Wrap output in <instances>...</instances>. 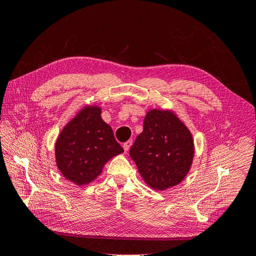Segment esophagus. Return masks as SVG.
<instances>
[{"instance_id": "obj_1", "label": "esophagus", "mask_w": 256, "mask_h": 256, "mask_svg": "<svg viewBox=\"0 0 256 256\" xmlns=\"http://www.w3.org/2000/svg\"><path fill=\"white\" fill-rule=\"evenodd\" d=\"M132 140H128V141H126V142L124 144L122 148H124V152H128V151H129V149H130V146H132Z\"/></svg>"}]
</instances>
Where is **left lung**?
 Segmentation results:
<instances>
[{
    "instance_id": "obj_1",
    "label": "left lung",
    "mask_w": 256,
    "mask_h": 256,
    "mask_svg": "<svg viewBox=\"0 0 256 256\" xmlns=\"http://www.w3.org/2000/svg\"><path fill=\"white\" fill-rule=\"evenodd\" d=\"M146 183L158 190L178 185L188 173L194 158L192 134L171 110L146 112L144 132L130 148Z\"/></svg>"
}]
</instances>
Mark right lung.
<instances>
[{
	"instance_id": "1",
	"label": "right lung",
	"mask_w": 256,
	"mask_h": 256,
	"mask_svg": "<svg viewBox=\"0 0 256 256\" xmlns=\"http://www.w3.org/2000/svg\"><path fill=\"white\" fill-rule=\"evenodd\" d=\"M98 106H86L62 129L56 142V162L66 180L86 185L103 171L106 162L124 152Z\"/></svg>"
}]
</instances>
